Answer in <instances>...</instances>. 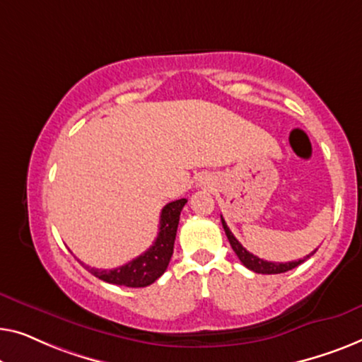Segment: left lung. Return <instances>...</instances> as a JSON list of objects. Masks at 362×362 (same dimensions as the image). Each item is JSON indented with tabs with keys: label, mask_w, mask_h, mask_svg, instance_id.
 Returning a JSON list of instances; mask_svg holds the SVG:
<instances>
[{
	"label": "left lung",
	"mask_w": 362,
	"mask_h": 362,
	"mask_svg": "<svg viewBox=\"0 0 362 362\" xmlns=\"http://www.w3.org/2000/svg\"><path fill=\"white\" fill-rule=\"evenodd\" d=\"M221 223H223V228H225V233L228 236V241H230V244H231L233 251L236 252L239 261H241L244 266H246L249 271H252V272H257V274H282V272L292 271L293 267L300 266V264L305 262L310 256H313V254L317 252V249H315V251L310 252L308 256H305L303 259H298V261H292V262H269V261H264V259L254 256V254L246 251V247H243V244L239 243L238 239L234 238V234L230 231V228H228L226 221L223 220V216H221Z\"/></svg>",
	"instance_id": "1"
}]
</instances>
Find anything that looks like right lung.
<instances>
[{
  "label": "right lung",
  "mask_w": 362,
  "mask_h": 362,
  "mask_svg": "<svg viewBox=\"0 0 362 362\" xmlns=\"http://www.w3.org/2000/svg\"><path fill=\"white\" fill-rule=\"evenodd\" d=\"M185 203L187 198H180V200L167 203L162 208L159 234H157L154 244L144 254L116 269L86 267L88 272L101 279L103 282L124 285V287H147V285L154 284L165 272L170 262L180 211L185 206Z\"/></svg>",
  "instance_id": "right-lung-1"
}]
</instances>
